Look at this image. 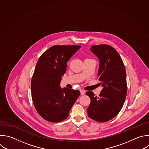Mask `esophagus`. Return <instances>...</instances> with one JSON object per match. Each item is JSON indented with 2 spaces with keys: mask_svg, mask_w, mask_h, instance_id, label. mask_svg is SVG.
I'll return each mask as SVG.
<instances>
[{
  "mask_svg": "<svg viewBox=\"0 0 149 149\" xmlns=\"http://www.w3.org/2000/svg\"><path fill=\"white\" fill-rule=\"evenodd\" d=\"M80 93H81V95H84L85 93V91H84V90H82V89H81V90H80Z\"/></svg>",
  "mask_w": 149,
  "mask_h": 149,
  "instance_id": "obj_1",
  "label": "esophagus"
}]
</instances>
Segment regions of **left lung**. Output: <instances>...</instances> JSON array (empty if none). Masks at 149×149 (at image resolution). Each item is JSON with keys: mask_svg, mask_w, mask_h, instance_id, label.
I'll list each match as a JSON object with an SVG mask.
<instances>
[{"mask_svg": "<svg viewBox=\"0 0 149 149\" xmlns=\"http://www.w3.org/2000/svg\"><path fill=\"white\" fill-rule=\"evenodd\" d=\"M91 51L100 60L97 77L103 89L97 96L91 91L86 93L91 99L87 112L91 119L105 122L115 118L124 104L127 89L126 70L120 56L112 46L92 45Z\"/></svg>", "mask_w": 149, "mask_h": 149, "instance_id": "8db88e82", "label": "left lung"}]
</instances>
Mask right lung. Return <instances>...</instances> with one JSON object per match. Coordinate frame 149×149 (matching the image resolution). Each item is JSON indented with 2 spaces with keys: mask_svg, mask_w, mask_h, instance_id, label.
<instances>
[{
  "mask_svg": "<svg viewBox=\"0 0 149 149\" xmlns=\"http://www.w3.org/2000/svg\"><path fill=\"white\" fill-rule=\"evenodd\" d=\"M80 45H54L39 58L31 81L32 100L38 113L47 121L57 123L68 118L80 95L78 90L61 89L67 64Z\"/></svg>",
  "mask_w": 149,
  "mask_h": 149,
  "instance_id": "obj_1",
  "label": "right lung"
}]
</instances>
